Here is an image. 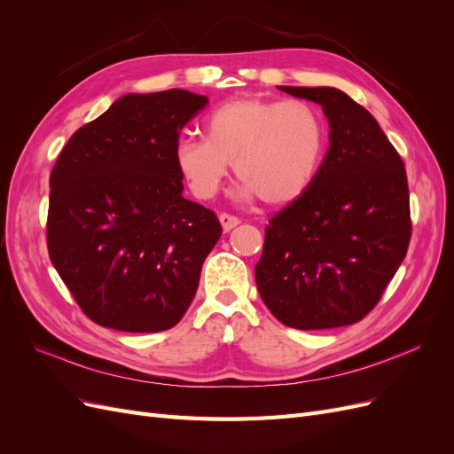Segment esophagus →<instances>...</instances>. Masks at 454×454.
<instances>
[{
	"mask_svg": "<svg viewBox=\"0 0 454 454\" xmlns=\"http://www.w3.org/2000/svg\"><path fill=\"white\" fill-rule=\"evenodd\" d=\"M219 222H222L223 231H231V229H235L240 223V217L223 212V214H219Z\"/></svg>",
	"mask_w": 454,
	"mask_h": 454,
	"instance_id": "1",
	"label": "esophagus"
}]
</instances>
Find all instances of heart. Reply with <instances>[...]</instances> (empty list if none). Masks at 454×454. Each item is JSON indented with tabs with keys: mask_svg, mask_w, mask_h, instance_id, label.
<instances>
[{
	"mask_svg": "<svg viewBox=\"0 0 454 454\" xmlns=\"http://www.w3.org/2000/svg\"><path fill=\"white\" fill-rule=\"evenodd\" d=\"M204 129L206 138L182 136L174 149L177 168L204 200L217 193L232 162L244 197L292 202L314 182L327 144L324 114L299 98L229 100L206 117Z\"/></svg>",
	"mask_w": 454,
	"mask_h": 454,
	"instance_id": "heart-1",
	"label": "heart"
}]
</instances>
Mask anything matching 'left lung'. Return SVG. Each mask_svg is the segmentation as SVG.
I'll return each instance as SVG.
<instances>
[{
	"label": "left lung",
	"instance_id": "obj_1",
	"mask_svg": "<svg viewBox=\"0 0 454 454\" xmlns=\"http://www.w3.org/2000/svg\"><path fill=\"white\" fill-rule=\"evenodd\" d=\"M320 104L329 149L303 195L270 217L255 282L295 329H332L377 307L411 240L403 160L375 117L332 87H280Z\"/></svg>",
	"mask_w": 454,
	"mask_h": 454
}]
</instances>
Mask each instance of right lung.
<instances>
[{"label": "right lung", "instance_id": "right-lung-1", "mask_svg": "<svg viewBox=\"0 0 454 454\" xmlns=\"http://www.w3.org/2000/svg\"><path fill=\"white\" fill-rule=\"evenodd\" d=\"M206 104L182 89L127 94L75 130L54 162L49 257L94 324L157 333L193 301L223 229L182 197L174 149Z\"/></svg>", "mask_w": 454, "mask_h": 454}]
</instances>
